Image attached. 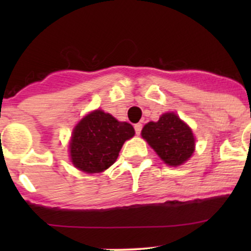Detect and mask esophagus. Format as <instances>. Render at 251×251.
<instances>
[{
  "label": "esophagus",
  "mask_w": 251,
  "mask_h": 251,
  "mask_svg": "<svg viewBox=\"0 0 251 251\" xmlns=\"http://www.w3.org/2000/svg\"><path fill=\"white\" fill-rule=\"evenodd\" d=\"M135 131H136V133H137V135H140L141 131H142V124L141 123L136 124V125H135Z\"/></svg>",
  "instance_id": "1"
}]
</instances>
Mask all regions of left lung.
<instances>
[{
  "label": "left lung",
  "mask_w": 251,
  "mask_h": 251,
  "mask_svg": "<svg viewBox=\"0 0 251 251\" xmlns=\"http://www.w3.org/2000/svg\"><path fill=\"white\" fill-rule=\"evenodd\" d=\"M141 135L169 166L186 163L196 148L191 127L175 113L163 114L156 123L151 121L144 125Z\"/></svg>",
  "instance_id": "1"
}]
</instances>
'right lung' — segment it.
<instances>
[{
    "label": "right lung",
    "instance_id": "1",
    "mask_svg": "<svg viewBox=\"0 0 251 251\" xmlns=\"http://www.w3.org/2000/svg\"><path fill=\"white\" fill-rule=\"evenodd\" d=\"M135 136V128L118 121L109 113L97 109L83 116L73 130L70 160L78 170L98 174L113 165L125 141Z\"/></svg>",
    "mask_w": 251,
    "mask_h": 251
}]
</instances>
